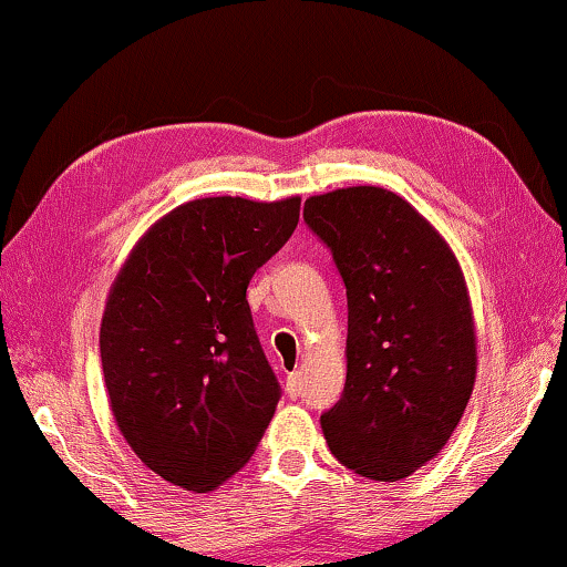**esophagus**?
I'll list each match as a JSON object with an SVG mask.
<instances>
[{
	"label": "esophagus",
	"mask_w": 567,
	"mask_h": 567,
	"mask_svg": "<svg viewBox=\"0 0 567 567\" xmlns=\"http://www.w3.org/2000/svg\"><path fill=\"white\" fill-rule=\"evenodd\" d=\"M300 390H302V382H300V374L298 371H292V374H287V379H285V392H287V396H300Z\"/></svg>",
	"instance_id": "34e87169"
}]
</instances>
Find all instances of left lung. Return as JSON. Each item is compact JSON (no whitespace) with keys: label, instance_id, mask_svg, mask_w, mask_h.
Returning a JSON list of instances; mask_svg holds the SVG:
<instances>
[{"label":"left lung","instance_id":"obj_1","mask_svg":"<svg viewBox=\"0 0 567 567\" xmlns=\"http://www.w3.org/2000/svg\"><path fill=\"white\" fill-rule=\"evenodd\" d=\"M302 218L349 298L346 386L320 415L328 447L367 478H408L451 441L476 382L466 277L441 231L379 185L310 196Z\"/></svg>","mask_w":567,"mask_h":567}]
</instances>
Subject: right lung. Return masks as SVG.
Masks as SVG:
<instances>
[{"label":"right lung","mask_w":567,"mask_h":567,"mask_svg":"<svg viewBox=\"0 0 567 567\" xmlns=\"http://www.w3.org/2000/svg\"><path fill=\"white\" fill-rule=\"evenodd\" d=\"M298 218L300 196L188 200L142 234L109 290V408L137 458L185 492H214L247 466L275 415L280 384L247 287Z\"/></svg>","instance_id":"right-lung-1"}]
</instances>
